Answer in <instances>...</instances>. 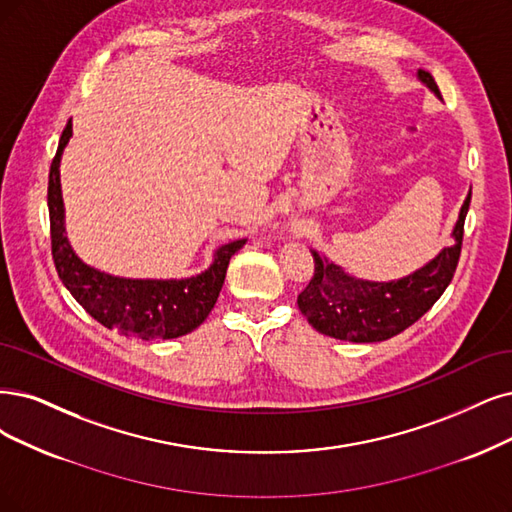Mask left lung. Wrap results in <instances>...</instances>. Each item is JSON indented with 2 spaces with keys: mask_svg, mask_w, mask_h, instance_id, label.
I'll return each mask as SVG.
<instances>
[{
  "mask_svg": "<svg viewBox=\"0 0 512 512\" xmlns=\"http://www.w3.org/2000/svg\"><path fill=\"white\" fill-rule=\"evenodd\" d=\"M415 75L434 97L443 101L439 86L428 71L418 69ZM470 194L472 187L451 230L453 244L443 246L422 268L403 278H356L325 255L310 249L314 257V276L297 297L301 314L318 333L354 344L386 342L403 333L437 304V299L449 287L460 259Z\"/></svg>",
  "mask_w": 512,
  "mask_h": 512,
  "instance_id": "8db88e82",
  "label": "left lung"
}]
</instances>
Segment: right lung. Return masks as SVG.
Here are the masks:
<instances>
[{"label":"right lung","mask_w":512,"mask_h":512,"mask_svg":"<svg viewBox=\"0 0 512 512\" xmlns=\"http://www.w3.org/2000/svg\"><path fill=\"white\" fill-rule=\"evenodd\" d=\"M71 135L69 120L48 179L52 259L63 285L94 320L120 335L154 342L192 333L215 308L230 259L246 244V238L217 246L211 266L187 278H126L88 266L73 251L65 230L61 158Z\"/></svg>","instance_id":"right-lung-1"}]
</instances>
